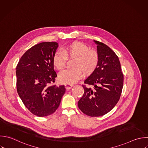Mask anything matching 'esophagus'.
Returning <instances> with one entry per match:
<instances>
[{"label": "esophagus", "mask_w": 148, "mask_h": 148, "mask_svg": "<svg viewBox=\"0 0 148 148\" xmlns=\"http://www.w3.org/2000/svg\"><path fill=\"white\" fill-rule=\"evenodd\" d=\"M65 87H66V90H69L73 86V84H69V83H66L65 84Z\"/></svg>", "instance_id": "obj_1"}]
</instances>
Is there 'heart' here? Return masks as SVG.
<instances>
[{"label":"heart","mask_w":148,"mask_h":148,"mask_svg":"<svg viewBox=\"0 0 148 148\" xmlns=\"http://www.w3.org/2000/svg\"><path fill=\"white\" fill-rule=\"evenodd\" d=\"M68 58H75L73 68L65 69L59 73V80L64 83H73L82 76L91 74L97 68L99 62L98 53L81 42H74L66 46L62 51H57L54 54L53 62L58 69H62Z\"/></svg>","instance_id":"b5f03b06"}]
</instances>
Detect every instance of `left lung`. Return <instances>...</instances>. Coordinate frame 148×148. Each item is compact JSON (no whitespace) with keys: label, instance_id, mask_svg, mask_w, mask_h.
Returning a JSON list of instances; mask_svg holds the SVG:
<instances>
[{"label":"left lung","instance_id":"8db88e82","mask_svg":"<svg viewBox=\"0 0 148 148\" xmlns=\"http://www.w3.org/2000/svg\"><path fill=\"white\" fill-rule=\"evenodd\" d=\"M99 56L95 70L84 80V94L78 101L80 110L87 116L98 117L110 112L119 101L123 75L118 57L108 46L97 40Z\"/></svg>","mask_w":148,"mask_h":148}]
</instances>
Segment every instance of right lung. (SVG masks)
<instances>
[{
  "label": "right lung",
  "mask_w": 148,
  "mask_h": 148,
  "mask_svg": "<svg viewBox=\"0 0 148 148\" xmlns=\"http://www.w3.org/2000/svg\"><path fill=\"white\" fill-rule=\"evenodd\" d=\"M58 44L42 42L28 50L16 68L17 90L23 102L39 117L53 114L58 108L66 88L49 86L57 76L53 58Z\"/></svg>",
  "instance_id": "obj_1"
}]
</instances>
